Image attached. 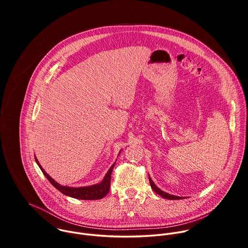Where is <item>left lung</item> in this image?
<instances>
[{
  "instance_id": "8db88e82",
  "label": "left lung",
  "mask_w": 248,
  "mask_h": 248,
  "mask_svg": "<svg viewBox=\"0 0 248 248\" xmlns=\"http://www.w3.org/2000/svg\"><path fill=\"white\" fill-rule=\"evenodd\" d=\"M149 182H150V186L152 187V189L157 193L159 194L160 196H162L163 198H166V199H170V200H176V199H182L181 196H175V195H171V194H169L163 190H161L159 187L156 186V185L153 183V181L151 180V178L149 176Z\"/></svg>"
}]
</instances>
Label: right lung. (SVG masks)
I'll use <instances>...</instances> for the list:
<instances>
[{
  "label": "right lung",
  "instance_id": "obj_1",
  "mask_svg": "<svg viewBox=\"0 0 248 248\" xmlns=\"http://www.w3.org/2000/svg\"><path fill=\"white\" fill-rule=\"evenodd\" d=\"M35 160H36L37 165L39 166V168L41 169L42 172L48 179V181L59 191H61L64 195H67V196L73 197V198H77V199H81V200H97V199H101V198L105 197L108 194V192L110 190L111 174H112V170H113L115 164L109 169L108 172L105 175L104 180L100 184L90 186H83V187H69V186H62L59 185L56 181H54L51 176L43 170V168L40 166L38 160L36 158H35Z\"/></svg>",
  "mask_w": 248,
  "mask_h": 248
}]
</instances>
